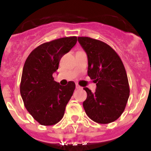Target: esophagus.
Masks as SVG:
<instances>
[{
	"label": "esophagus",
	"mask_w": 151,
	"mask_h": 151,
	"mask_svg": "<svg viewBox=\"0 0 151 151\" xmlns=\"http://www.w3.org/2000/svg\"><path fill=\"white\" fill-rule=\"evenodd\" d=\"M76 89H81V87L79 85H78V84H76Z\"/></svg>",
	"instance_id": "34e87169"
}]
</instances>
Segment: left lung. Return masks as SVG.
<instances>
[{"mask_svg": "<svg viewBox=\"0 0 151 151\" xmlns=\"http://www.w3.org/2000/svg\"><path fill=\"white\" fill-rule=\"evenodd\" d=\"M78 42L88 58V76L96 88L91 92L84 88L87 97L83 102L86 115L99 124L116 121L124 112L130 94L127 74L118 54L109 45L88 37Z\"/></svg>", "mask_w": 151, "mask_h": 151, "instance_id": "1", "label": "left lung"}]
</instances>
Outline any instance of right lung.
<instances>
[{
    "mask_svg": "<svg viewBox=\"0 0 151 151\" xmlns=\"http://www.w3.org/2000/svg\"><path fill=\"white\" fill-rule=\"evenodd\" d=\"M77 37H68L43 43L27 57L22 70L20 95L26 109L39 124L52 126L65 114L75 89L74 81L62 86L54 80L62 57L75 45Z\"/></svg>",
    "mask_w": 151,
    "mask_h": 151,
    "instance_id": "obj_1",
    "label": "right lung"
}]
</instances>
